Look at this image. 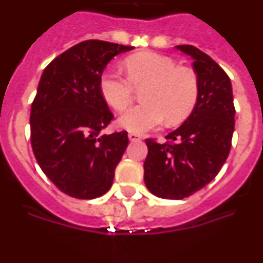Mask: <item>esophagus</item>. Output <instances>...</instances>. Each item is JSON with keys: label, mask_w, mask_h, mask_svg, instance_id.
<instances>
[{"label": "esophagus", "mask_w": 263, "mask_h": 263, "mask_svg": "<svg viewBox=\"0 0 263 263\" xmlns=\"http://www.w3.org/2000/svg\"><path fill=\"white\" fill-rule=\"evenodd\" d=\"M129 139L132 141V142H137V141H141V139H142V137L139 136V134H136V133H129Z\"/></svg>", "instance_id": "34e87169"}]
</instances>
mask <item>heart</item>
I'll return each instance as SVG.
<instances>
[{
  "instance_id": "obj_1",
  "label": "heart",
  "mask_w": 263,
  "mask_h": 263,
  "mask_svg": "<svg viewBox=\"0 0 263 263\" xmlns=\"http://www.w3.org/2000/svg\"><path fill=\"white\" fill-rule=\"evenodd\" d=\"M124 66L126 78L105 71L99 81L103 99L117 111H124L132 104L134 89L143 88V104L121 116L120 127L141 134L158 127L164 120L168 125H176L191 115L200 90L194 69L178 67L175 60L157 52L132 55Z\"/></svg>"
}]
</instances>
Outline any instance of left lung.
<instances>
[{
    "instance_id": "1",
    "label": "left lung",
    "mask_w": 263,
    "mask_h": 263,
    "mask_svg": "<svg viewBox=\"0 0 263 263\" xmlns=\"http://www.w3.org/2000/svg\"><path fill=\"white\" fill-rule=\"evenodd\" d=\"M194 59L199 99L184 124L166 136V142L146 139L145 184L152 194L180 200L215 179L225 163L234 130L233 93L229 76L199 48L176 46Z\"/></svg>"
}]
</instances>
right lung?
<instances>
[{
	"mask_svg": "<svg viewBox=\"0 0 263 263\" xmlns=\"http://www.w3.org/2000/svg\"><path fill=\"white\" fill-rule=\"evenodd\" d=\"M130 46L84 41L45 68L31 104V147L42 171L60 191L95 199L109 191L129 143L127 132L103 134L113 113L100 93V76Z\"/></svg>",
	"mask_w": 263,
	"mask_h": 263,
	"instance_id": "1",
	"label": "right lung"
}]
</instances>
